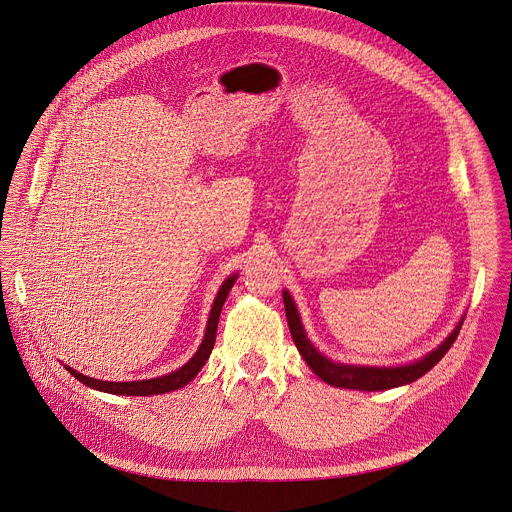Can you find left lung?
Instances as JSON below:
<instances>
[{"label": "left lung", "instance_id": "8db88e82", "mask_svg": "<svg viewBox=\"0 0 512 512\" xmlns=\"http://www.w3.org/2000/svg\"><path fill=\"white\" fill-rule=\"evenodd\" d=\"M283 303H285V313H287V323L291 329V337L301 353V357L305 359V363L311 367V371L321 377L325 383L333 385V387H341V389H357V391H385V389H393V387H401L407 383L417 381L419 377H423L425 373H429L445 355L447 351L453 347L455 339L459 337L461 325L449 335V339L435 349L433 353H429L425 359L407 365V367H353V365H341V363H333L327 357H323L307 339L297 307L291 299V295L287 291H283Z\"/></svg>", "mask_w": 512, "mask_h": 512}]
</instances>
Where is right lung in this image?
Segmentation results:
<instances>
[{
	"mask_svg": "<svg viewBox=\"0 0 512 512\" xmlns=\"http://www.w3.org/2000/svg\"><path fill=\"white\" fill-rule=\"evenodd\" d=\"M237 275H231L219 289L217 297H215V303H213V309H211V315H209V321H207V331H205V339L201 343V347L197 349V353L193 355V359L183 365L181 369L165 375V377H157V379H147V381H131V383H113V381H97V379H91V377H85L73 369L67 367V371L77 379L81 381L83 385L91 387V389H97V391H103V393H111V395H133V397H149V395H161V393H169V391H175V389H181L185 387L191 379H195V375L201 371V367L205 365V361L209 359L211 351H213V345H215V335H217V323H219V315H221V309H223V303L235 283Z\"/></svg>",
	"mask_w": 512,
	"mask_h": 512,
	"instance_id": "add662e5",
	"label": "right lung"
}]
</instances>
